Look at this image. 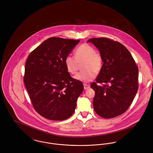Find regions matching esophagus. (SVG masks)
Here are the masks:
<instances>
[{
	"instance_id": "1",
	"label": "esophagus",
	"mask_w": 153,
	"mask_h": 153,
	"mask_svg": "<svg viewBox=\"0 0 153 153\" xmlns=\"http://www.w3.org/2000/svg\"><path fill=\"white\" fill-rule=\"evenodd\" d=\"M90 87V85H88V84H84V88L85 89H87L89 88Z\"/></svg>"
}]
</instances>
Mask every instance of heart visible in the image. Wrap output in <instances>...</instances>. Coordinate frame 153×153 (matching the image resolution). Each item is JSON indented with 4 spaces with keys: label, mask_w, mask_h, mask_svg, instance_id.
<instances>
[{
    "label": "heart",
    "mask_w": 153,
    "mask_h": 153,
    "mask_svg": "<svg viewBox=\"0 0 153 153\" xmlns=\"http://www.w3.org/2000/svg\"><path fill=\"white\" fill-rule=\"evenodd\" d=\"M82 62L83 69L78 73L75 79L88 82L92 81L97 74L100 72L103 65V58L100 53L96 52L94 47L88 44L80 45L75 51V57L68 55L64 59L67 71L71 74H75L79 67V64Z\"/></svg>",
    "instance_id": "b5f03b06"
}]
</instances>
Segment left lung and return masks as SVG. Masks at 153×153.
<instances>
[{"mask_svg":"<svg viewBox=\"0 0 153 153\" xmlns=\"http://www.w3.org/2000/svg\"><path fill=\"white\" fill-rule=\"evenodd\" d=\"M87 42L98 49L104 62L95 82L91 84L95 92L94 109L102 118L116 117L128 109L137 92L138 66L129 51L117 41L98 38Z\"/></svg>","mask_w":153,"mask_h":153,"instance_id":"8db88e82","label":"left lung"}]
</instances>
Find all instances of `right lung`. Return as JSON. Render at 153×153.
Masks as SVG:
<instances>
[{
  "instance_id": "add662e5",
  "label": "right lung",
  "mask_w": 153,
  "mask_h": 153,
  "mask_svg": "<svg viewBox=\"0 0 153 153\" xmlns=\"http://www.w3.org/2000/svg\"><path fill=\"white\" fill-rule=\"evenodd\" d=\"M79 40L52 37L29 55L25 68L24 84L32 105L41 116L62 121L74 112L84 90L82 82L72 78L64 59Z\"/></svg>"
}]
</instances>
